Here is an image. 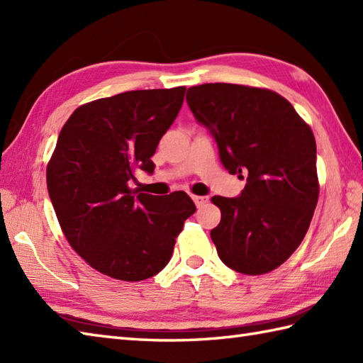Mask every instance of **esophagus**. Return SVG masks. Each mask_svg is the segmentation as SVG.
<instances>
[{
  "instance_id": "1",
  "label": "esophagus",
  "mask_w": 363,
  "mask_h": 363,
  "mask_svg": "<svg viewBox=\"0 0 363 363\" xmlns=\"http://www.w3.org/2000/svg\"><path fill=\"white\" fill-rule=\"evenodd\" d=\"M191 199H194V203L196 204V207H201L207 201H209V198H207V196H199V195H194V196H191Z\"/></svg>"
}]
</instances>
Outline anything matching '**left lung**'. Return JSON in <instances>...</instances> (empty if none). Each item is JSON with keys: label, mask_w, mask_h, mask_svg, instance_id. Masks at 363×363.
<instances>
[{"label": "left lung", "mask_w": 363, "mask_h": 363, "mask_svg": "<svg viewBox=\"0 0 363 363\" xmlns=\"http://www.w3.org/2000/svg\"><path fill=\"white\" fill-rule=\"evenodd\" d=\"M187 103L213 135L228 172L246 174L240 196L212 198L221 211L211 230L218 257L243 274L273 272L303 242L317 207L312 129L287 99L267 89L203 84L189 89Z\"/></svg>", "instance_id": "1"}]
</instances>
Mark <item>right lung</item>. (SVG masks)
Returning <instances> with one entry per match:
<instances>
[{
	"label": "right lung",
	"instance_id": "right-lung-1",
	"mask_svg": "<svg viewBox=\"0 0 363 363\" xmlns=\"http://www.w3.org/2000/svg\"><path fill=\"white\" fill-rule=\"evenodd\" d=\"M186 87L133 90L78 107L46 167L48 194L72 248L96 272L143 281L172 259L196 207L186 191L165 196L130 189L179 113Z\"/></svg>",
	"mask_w": 363,
	"mask_h": 363
}]
</instances>
